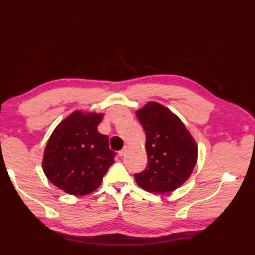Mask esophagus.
<instances>
[{"mask_svg": "<svg viewBox=\"0 0 255 255\" xmlns=\"http://www.w3.org/2000/svg\"><path fill=\"white\" fill-rule=\"evenodd\" d=\"M126 152H127V147H125L121 151H118V155L119 156H123V155H125V153H126Z\"/></svg>", "mask_w": 255, "mask_h": 255, "instance_id": "obj_1", "label": "esophagus"}]
</instances>
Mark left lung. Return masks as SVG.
<instances>
[{"label":"left lung","instance_id":"8db88e82","mask_svg":"<svg viewBox=\"0 0 255 255\" xmlns=\"http://www.w3.org/2000/svg\"><path fill=\"white\" fill-rule=\"evenodd\" d=\"M145 132L147 167L134 174L145 191L166 193L185 182L196 164L197 147L182 121L158 103H148L136 113Z\"/></svg>","mask_w":255,"mask_h":255}]
</instances>
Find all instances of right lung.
<instances>
[{
    "instance_id": "1",
    "label": "right lung",
    "mask_w": 255,
    "mask_h": 255,
    "mask_svg": "<svg viewBox=\"0 0 255 255\" xmlns=\"http://www.w3.org/2000/svg\"><path fill=\"white\" fill-rule=\"evenodd\" d=\"M102 114L74 112L48 140L42 169L52 184L71 195H86L101 185L114 163L106 134L97 130Z\"/></svg>"
}]
</instances>
